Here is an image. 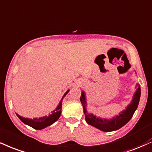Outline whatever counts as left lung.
<instances>
[{"label":"left lung","mask_w":152,"mask_h":152,"mask_svg":"<svg viewBox=\"0 0 152 152\" xmlns=\"http://www.w3.org/2000/svg\"><path fill=\"white\" fill-rule=\"evenodd\" d=\"M137 87L138 88L137 90V92L135 93L134 96L130 105L127 107L125 110L120 113L119 115L116 116L115 118L113 119H110V120L98 118L96 116H94V115L88 114L86 110V102L85 94H84V92H82L80 100H81L82 105H83V113L84 115H85L86 120L87 123L103 132L115 131L123 127L130 120L132 117L134 115L135 110L137 108L141 95L140 85H137Z\"/></svg>","instance_id":"8db88e82"}]
</instances>
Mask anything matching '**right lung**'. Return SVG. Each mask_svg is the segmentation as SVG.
<instances>
[{
    "mask_svg": "<svg viewBox=\"0 0 152 152\" xmlns=\"http://www.w3.org/2000/svg\"><path fill=\"white\" fill-rule=\"evenodd\" d=\"M69 91H67L66 93L64 94V97L66 94H68ZM63 97V98H64ZM61 101L62 100L60 101L59 105H58V107H56V109L54 111H53L52 114L50 115L47 117H43V118H33V119H28V118H23V117H20L17 115L18 118L20 119V120L23 122H24L26 125L30 126L32 128L35 129H42L45 128V127H47V126H49L52 125L54 122H56V120H58V118H59L60 115H61Z\"/></svg>",
    "mask_w": 152,
    "mask_h": 152,
    "instance_id": "obj_1",
    "label": "right lung"
}]
</instances>
